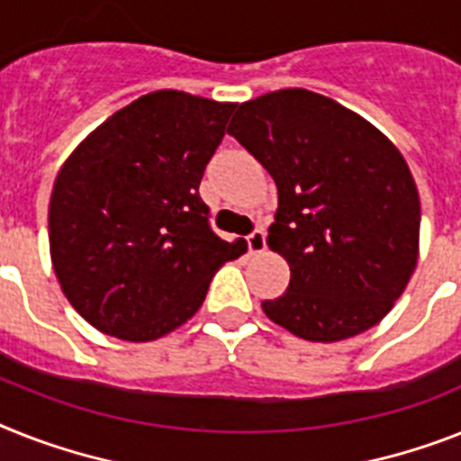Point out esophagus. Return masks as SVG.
<instances>
[{
    "mask_svg": "<svg viewBox=\"0 0 461 461\" xmlns=\"http://www.w3.org/2000/svg\"><path fill=\"white\" fill-rule=\"evenodd\" d=\"M247 247L252 254H261L266 249V230L264 228H257L252 233L247 235Z\"/></svg>",
    "mask_w": 461,
    "mask_h": 461,
    "instance_id": "esophagus-1",
    "label": "esophagus"
}]
</instances>
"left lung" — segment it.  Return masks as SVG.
Segmentation results:
<instances>
[{"instance_id":"obj_1","label":"left lung","mask_w":461,"mask_h":461,"mask_svg":"<svg viewBox=\"0 0 461 461\" xmlns=\"http://www.w3.org/2000/svg\"><path fill=\"white\" fill-rule=\"evenodd\" d=\"M228 134L277 185L268 247L287 292L261 302L306 341L348 339L382 321L420 258V193L401 150L332 98L280 89L240 103Z\"/></svg>"}]
</instances>
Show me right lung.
I'll use <instances>...</instances> for the list:
<instances>
[{"instance_id": "add662e5", "label": "right lung", "mask_w": 461, "mask_h": 461, "mask_svg": "<svg viewBox=\"0 0 461 461\" xmlns=\"http://www.w3.org/2000/svg\"><path fill=\"white\" fill-rule=\"evenodd\" d=\"M235 103L159 89L98 124L63 162L49 203L53 273L98 332L155 341L188 322L226 261L197 193Z\"/></svg>"}]
</instances>
